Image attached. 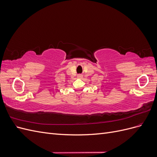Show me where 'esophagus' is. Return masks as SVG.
<instances>
[{
  "label": "esophagus",
  "instance_id": "34e87169",
  "mask_svg": "<svg viewBox=\"0 0 157 157\" xmlns=\"http://www.w3.org/2000/svg\"><path fill=\"white\" fill-rule=\"evenodd\" d=\"M77 78H82V75H80H80H77Z\"/></svg>",
  "mask_w": 157,
  "mask_h": 157
}]
</instances>
